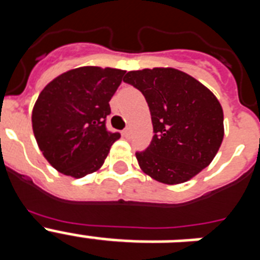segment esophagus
Returning a JSON list of instances; mask_svg holds the SVG:
<instances>
[{
    "instance_id": "1",
    "label": "esophagus",
    "mask_w": 260,
    "mask_h": 260,
    "mask_svg": "<svg viewBox=\"0 0 260 260\" xmlns=\"http://www.w3.org/2000/svg\"><path fill=\"white\" fill-rule=\"evenodd\" d=\"M122 135L128 139V138L132 137V130H130V128H128V127L125 128V130H123V132H122Z\"/></svg>"
}]
</instances>
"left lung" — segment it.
Wrapping results in <instances>:
<instances>
[{
	"label": "left lung",
	"mask_w": 260,
	"mask_h": 260,
	"mask_svg": "<svg viewBox=\"0 0 260 260\" xmlns=\"http://www.w3.org/2000/svg\"><path fill=\"white\" fill-rule=\"evenodd\" d=\"M123 80L143 93L151 112L155 135L135 153L147 176L178 185L211 164L224 138V113L207 87L173 68L128 71Z\"/></svg>",
	"instance_id": "obj_1"
}]
</instances>
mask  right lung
<instances>
[{
    "instance_id": "1",
    "label": "right lung",
    "mask_w": 260,
    "mask_h": 260,
    "mask_svg": "<svg viewBox=\"0 0 260 260\" xmlns=\"http://www.w3.org/2000/svg\"><path fill=\"white\" fill-rule=\"evenodd\" d=\"M125 70L99 66L71 69L49 82L32 109L38 146L56 171L73 178L99 171L121 135L109 133V102Z\"/></svg>"
}]
</instances>
